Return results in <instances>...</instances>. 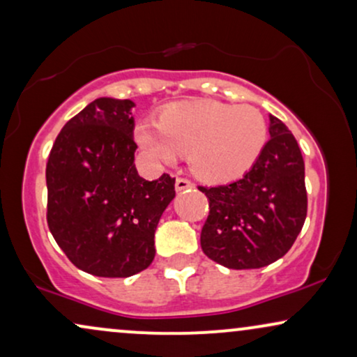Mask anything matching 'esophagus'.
I'll return each instance as SVG.
<instances>
[{
    "label": "esophagus",
    "instance_id": "esophagus-1",
    "mask_svg": "<svg viewBox=\"0 0 357 357\" xmlns=\"http://www.w3.org/2000/svg\"><path fill=\"white\" fill-rule=\"evenodd\" d=\"M174 186H176V191L181 192V191H186V189H191L192 183L188 181V179H184V178H178V179H176Z\"/></svg>",
    "mask_w": 357,
    "mask_h": 357
}]
</instances>
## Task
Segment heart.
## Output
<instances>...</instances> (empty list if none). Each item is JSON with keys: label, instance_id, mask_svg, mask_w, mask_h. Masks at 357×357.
Returning a JSON list of instances; mask_svg holds the SVG:
<instances>
[{"label": "heart", "instance_id": "obj_1", "mask_svg": "<svg viewBox=\"0 0 357 357\" xmlns=\"http://www.w3.org/2000/svg\"><path fill=\"white\" fill-rule=\"evenodd\" d=\"M267 135V121L255 107L202 98L161 108L156 123L137 125L135 142L163 163L189 151L194 174L207 183H229L257 163Z\"/></svg>", "mask_w": 357, "mask_h": 357}]
</instances>
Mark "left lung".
I'll list each match as a JSON object with an SVG mask.
<instances>
[{
  "label": "left lung",
  "mask_w": 357,
  "mask_h": 357,
  "mask_svg": "<svg viewBox=\"0 0 357 357\" xmlns=\"http://www.w3.org/2000/svg\"><path fill=\"white\" fill-rule=\"evenodd\" d=\"M257 163L231 184L199 188L209 199L202 252L227 268H260L291 249L306 219L305 161L288 126L270 115Z\"/></svg>",
  "instance_id": "1"
}]
</instances>
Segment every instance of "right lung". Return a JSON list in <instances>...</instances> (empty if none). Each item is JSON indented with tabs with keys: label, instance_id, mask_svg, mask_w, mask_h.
I'll return each instance as SVG.
<instances>
[{
	"label": "right lung",
	"instance_id": "obj_1",
	"mask_svg": "<svg viewBox=\"0 0 357 357\" xmlns=\"http://www.w3.org/2000/svg\"><path fill=\"white\" fill-rule=\"evenodd\" d=\"M135 102L100 97L70 119L47 160V224L75 267L125 278L150 267L174 178H139Z\"/></svg>",
	"mask_w": 357,
	"mask_h": 357
}]
</instances>
